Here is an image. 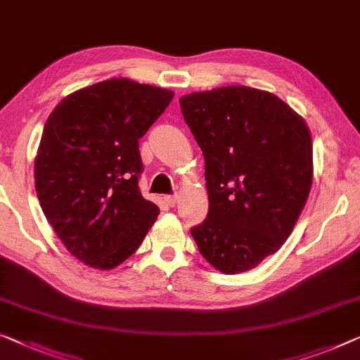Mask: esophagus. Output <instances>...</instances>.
Wrapping results in <instances>:
<instances>
[{
  "label": "esophagus",
  "instance_id": "1",
  "mask_svg": "<svg viewBox=\"0 0 360 360\" xmlns=\"http://www.w3.org/2000/svg\"><path fill=\"white\" fill-rule=\"evenodd\" d=\"M165 200H166V203H168L169 207H174L176 203H178L179 197L178 195H168V197H165Z\"/></svg>",
  "mask_w": 360,
  "mask_h": 360
}]
</instances>
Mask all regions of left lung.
Returning a JSON list of instances; mask_svg holds the SVG:
<instances>
[{"label":"left lung","mask_w":360,"mask_h":360,"mask_svg":"<svg viewBox=\"0 0 360 360\" xmlns=\"http://www.w3.org/2000/svg\"><path fill=\"white\" fill-rule=\"evenodd\" d=\"M179 103L205 158L208 214L192 238L221 273L252 270L281 248L307 202L309 127L276 95L245 85L189 94Z\"/></svg>","instance_id":"obj_1"}]
</instances>
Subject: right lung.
Returning <instances> with one entry per match:
<instances>
[{
  "mask_svg": "<svg viewBox=\"0 0 360 360\" xmlns=\"http://www.w3.org/2000/svg\"><path fill=\"white\" fill-rule=\"evenodd\" d=\"M171 90L110 79L63 98L35 158L41 210L66 249L100 270L142 244L160 208L143 198L139 139L168 108Z\"/></svg>",
  "mask_w": 360,
  "mask_h": 360,
  "instance_id": "add662e5",
  "label": "right lung"
}]
</instances>
